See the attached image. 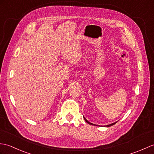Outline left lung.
Segmentation results:
<instances>
[{
  "label": "left lung",
  "instance_id": "obj_1",
  "mask_svg": "<svg viewBox=\"0 0 154 154\" xmlns=\"http://www.w3.org/2000/svg\"><path fill=\"white\" fill-rule=\"evenodd\" d=\"M84 119H85V120L86 121V122H87L88 124H90V125H95L94 124H93V123H90V122H89V121H87V119H86V118H85L84 117ZM117 122H115V123H112V124H109V125H105L104 127H111V126H112V125H115Z\"/></svg>",
  "mask_w": 154,
  "mask_h": 154
}]
</instances>
